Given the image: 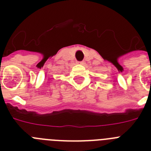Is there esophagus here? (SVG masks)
I'll return each mask as SVG.
<instances>
[{
	"label": "esophagus",
	"instance_id": "esophagus-1",
	"mask_svg": "<svg viewBox=\"0 0 151 151\" xmlns=\"http://www.w3.org/2000/svg\"><path fill=\"white\" fill-rule=\"evenodd\" d=\"M78 64H83L84 62H83V61H78Z\"/></svg>",
	"mask_w": 151,
	"mask_h": 151
}]
</instances>
